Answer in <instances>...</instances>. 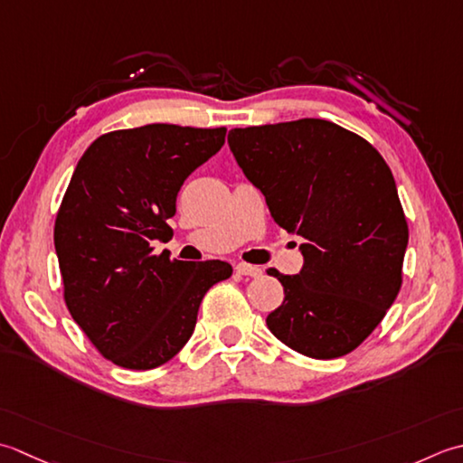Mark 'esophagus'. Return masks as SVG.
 <instances>
[{
    "mask_svg": "<svg viewBox=\"0 0 463 463\" xmlns=\"http://www.w3.org/2000/svg\"><path fill=\"white\" fill-rule=\"evenodd\" d=\"M235 271L240 273V276H248V278H260L261 276V268L258 266H250V263H240Z\"/></svg>",
    "mask_w": 463,
    "mask_h": 463,
    "instance_id": "1",
    "label": "esophagus"
}]
</instances>
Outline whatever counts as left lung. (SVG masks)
Segmentation results:
<instances>
[{
    "label": "left lung",
    "instance_id": "8db88e82",
    "mask_svg": "<svg viewBox=\"0 0 463 463\" xmlns=\"http://www.w3.org/2000/svg\"><path fill=\"white\" fill-rule=\"evenodd\" d=\"M228 144L273 222L306 240L298 276L268 271L286 294L269 332L316 360L354 352L402 288L408 222L392 169L370 141L326 119L235 128Z\"/></svg>",
    "mask_w": 463,
    "mask_h": 463
}]
</instances>
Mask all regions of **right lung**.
Here are the masks:
<instances>
[{
  "instance_id": "right-lung-1",
  "label": "right lung",
  "mask_w": 463,
  "mask_h": 463,
  "mask_svg": "<svg viewBox=\"0 0 463 463\" xmlns=\"http://www.w3.org/2000/svg\"><path fill=\"white\" fill-rule=\"evenodd\" d=\"M225 128L149 124L99 136L75 165L53 228L63 299L93 347L126 370H154L192 337L220 260L154 253L185 177L222 149Z\"/></svg>"
}]
</instances>
